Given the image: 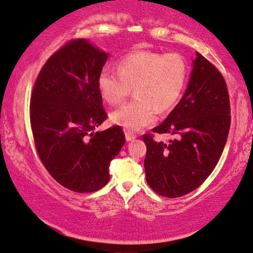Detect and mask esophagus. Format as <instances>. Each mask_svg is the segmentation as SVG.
Returning <instances> with one entry per match:
<instances>
[{
  "instance_id": "esophagus-1",
  "label": "esophagus",
  "mask_w": 253,
  "mask_h": 253,
  "mask_svg": "<svg viewBox=\"0 0 253 253\" xmlns=\"http://www.w3.org/2000/svg\"><path fill=\"white\" fill-rule=\"evenodd\" d=\"M125 136H126V140L127 141H134L135 138H136V135L134 133H131L130 130H126L125 131Z\"/></svg>"
}]
</instances>
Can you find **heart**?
<instances>
[{"instance_id":"obj_1","label":"heart","mask_w":253,"mask_h":253,"mask_svg":"<svg viewBox=\"0 0 253 253\" xmlns=\"http://www.w3.org/2000/svg\"><path fill=\"white\" fill-rule=\"evenodd\" d=\"M189 78L187 59L177 52L163 54L137 50L124 56L118 71H99L97 87L109 104H120L134 87L136 98L123 104L110 116L126 129L138 130L154 123L159 111H169L179 102Z\"/></svg>"}]
</instances>
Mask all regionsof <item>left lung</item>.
I'll return each instance as SVG.
<instances>
[{
	"mask_svg": "<svg viewBox=\"0 0 253 253\" xmlns=\"http://www.w3.org/2000/svg\"><path fill=\"white\" fill-rule=\"evenodd\" d=\"M189 84L162 125L152 131L172 134L169 142L144 134L149 187L164 197L176 198L197 189L218 164L230 127V103L219 70L196 52Z\"/></svg>",
	"mask_w": 253,
	"mask_h": 253,
	"instance_id": "8db88e82",
	"label": "left lung"
}]
</instances>
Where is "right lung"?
Here are the masks:
<instances>
[{
	"mask_svg": "<svg viewBox=\"0 0 253 253\" xmlns=\"http://www.w3.org/2000/svg\"><path fill=\"white\" fill-rule=\"evenodd\" d=\"M108 54L77 39L42 67L31 96L35 148L54 179L76 193H92L109 182L110 163L125 144L120 126L94 131L106 119L97 77Z\"/></svg>",
	"mask_w": 253,
	"mask_h": 253,
	"instance_id": "right-lung-1",
	"label": "right lung"
}]
</instances>
